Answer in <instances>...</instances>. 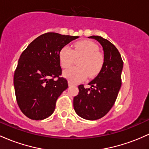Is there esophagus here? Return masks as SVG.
Segmentation results:
<instances>
[{"label": "esophagus", "mask_w": 149, "mask_h": 149, "mask_svg": "<svg viewBox=\"0 0 149 149\" xmlns=\"http://www.w3.org/2000/svg\"><path fill=\"white\" fill-rule=\"evenodd\" d=\"M74 85H76L75 84V83H72L71 81H68V86H74Z\"/></svg>", "instance_id": "obj_1"}]
</instances>
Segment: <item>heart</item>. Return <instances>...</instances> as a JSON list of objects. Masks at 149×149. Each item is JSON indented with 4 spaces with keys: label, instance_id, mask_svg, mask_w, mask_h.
<instances>
[{
    "label": "heart",
    "instance_id": "1",
    "mask_svg": "<svg viewBox=\"0 0 149 149\" xmlns=\"http://www.w3.org/2000/svg\"><path fill=\"white\" fill-rule=\"evenodd\" d=\"M81 58L77 65L64 71L63 75L70 81L76 83L84 80L87 75L91 78L97 76L103 67L104 58L102 53L99 52L98 46L89 40L76 42L71 49L65 46L59 52L60 63L62 68H67L74 62L75 58Z\"/></svg>",
    "mask_w": 149,
    "mask_h": 149
}]
</instances>
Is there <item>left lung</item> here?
<instances>
[{"mask_svg": "<svg viewBox=\"0 0 149 149\" xmlns=\"http://www.w3.org/2000/svg\"><path fill=\"white\" fill-rule=\"evenodd\" d=\"M100 42L104 51V62L99 74L88 83L90 88L83 85L78 86L79 93L73 98L76 114L88 120L102 118L114 105L122 85L123 61L113 44L100 36H91Z\"/></svg>", "mask_w": 149, "mask_h": 149, "instance_id": "8db88e82", "label": "left lung"}]
</instances>
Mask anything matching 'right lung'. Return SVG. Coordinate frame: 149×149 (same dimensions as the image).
Instances as JSON below:
<instances>
[{
    "label": "right lung",
    "mask_w": 149,
    "mask_h": 149,
    "mask_svg": "<svg viewBox=\"0 0 149 149\" xmlns=\"http://www.w3.org/2000/svg\"><path fill=\"white\" fill-rule=\"evenodd\" d=\"M78 36L47 32L32 41L21 54L14 73L16 100L26 117L42 120L52 114L58 97L67 88L61 77L59 52Z\"/></svg>",
    "instance_id": "obj_1"
}]
</instances>
